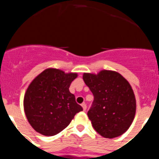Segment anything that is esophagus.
<instances>
[{
  "mask_svg": "<svg viewBox=\"0 0 159 159\" xmlns=\"http://www.w3.org/2000/svg\"><path fill=\"white\" fill-rule=\"evenodd\" d=\"M81 106H82V108H83V111H85V110H86L87 106H86V104H85V103H83V104H81Z\"/></svg>",
  "mask_w": 159,
  "mask_h": 159,
  "instance_id": "obj_1",
  "label": "esophagus"
}]
</instances>
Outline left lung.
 Instances as JSON below:
<instances>
[{"mask_svg": "<svg viewBox=\"0 0 159 159\" xmlns=\"http://www.w3.org/2000/svg\"><path fill=\"white\" fill-rule=\"evenodd\" d=\"M83 80L94 97L87 115L96 131L108 139L123 135L131 126L136 110L129 82L111 70H101L97 74L85 73Z\"/></svg>", "mask_w": 159, "mask_h": 159, "instance_id": "1", "label": "left lung"}]
</instances>
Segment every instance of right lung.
Instances as JSON below:
<instances>
[{
  "instance_id": "right-lung-1",
  "label": "right lung",
  "mask_w": 159,
  "mask_h": 159,
  "mask_svg": "<svg viewBox=\"0 0 159 159\" xmlns=\"http://www.w3.org/2000/svg\"><path fill=\"white\" fill-rule=\"evenodd\" d=\"M77 77L76 73L49 68L31 81L24 95V108L28 122L37 132L46 136L57 135L82 111L69 90Z\"/></svg>"
}]
</instances>
